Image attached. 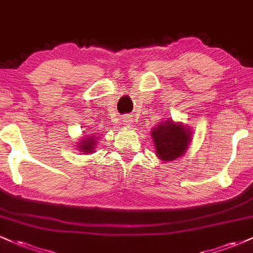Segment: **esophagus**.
I'll use <instances>...</instances> for the list:
<instances>
[{"mask_svg": "<svg viewBox=\"0 0 253 253\" xmlns=\"http://www.w3.org/2000/svg\"><path fill=\"white\" fill-rule=\"evenodd\" d=\"M132 121H133V119L131 118V116H125L124 120H122V122H124V125H127V126L132 125Z\"/></svg>", "mask_w": 253, "mask_h": 253, "instance_id": "34e87169", "label": "esophagus"}]
</instances>
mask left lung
<instances>
[{
    "mask_svg": "<svg viewBox=\"0 0 253 253\" xmlns=\"http://www.w3.org/2000/svg\"><path fill=\"white\" fill-rule=\"evenodd\" d=\"M157 156L162 161H174L185 154L191 141V131L184 125L166 120L151 133Z\"/></svg>",
    "mask_w": 253,
    "mask_h": 253,
    "instance_id": "left-lung-1",
    "label": "left lung"
}]
</instances>
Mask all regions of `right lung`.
<instances>
[{
	"label": "right lung",
	"mask_w": 253,
	"mask_h": 253,
	"mask_svg": "<svg viewBox=\"0 0 253 253\" xmlns=\"http://www.w3.org/2000/svg\"><path fill=\"white\" fill-rule=\"evenodd\" d=\"M95 143H96L95 138H92V137H91V135H90V137L85 138V139L79 144L80 151H82V152H87V154H91V152L93 151V149H95V145H96Z\"/></svg>",
	"instance_id": "obj_1"
}]
</instances>
